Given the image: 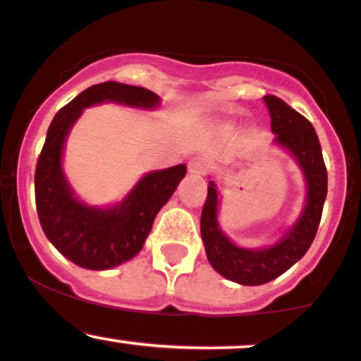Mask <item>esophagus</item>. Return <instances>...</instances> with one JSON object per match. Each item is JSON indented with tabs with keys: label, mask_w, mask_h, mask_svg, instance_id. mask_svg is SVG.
Wrapping results in <instances>:
<instances>
[{
	"label": "esophagus",
	"mask_w": 361,
	"mask_h": 361,
	"mask_svg": "<svg viewBox=\"0 0 361 361\" xmlns=\"http://www.w3.org/2000/svg\"><path fill=\"white\" fill-rule=\"evenodd\" d=\"M210 169V163L204 157H193L192 161L188 163V173L193 176H204L209 173Z\"/></svg>",
	"instance_id": "esophagus-1"
}]
</instances>
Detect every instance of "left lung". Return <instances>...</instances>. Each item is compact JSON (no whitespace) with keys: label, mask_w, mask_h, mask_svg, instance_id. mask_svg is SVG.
<instances>
[{"label":"left lung","mask_w":361,"mask_h":361,"mask_svg":"<svg viewBox=\"0 0 361 361\" xmlns=\"http://www.w3.org/2000/svg\"><path fill=\"white\" fill-rule=\"evenodd\" d=\"M270 110L275 142L292 152L307 183V202L300 219L275 246L267 250H243L226 238L217 222V185L209 183L202 209L200 233L207 258L215 271L241 285H263L275 280L299 261L316 238L327 195V171L321 144L312 123L304 115L273 94L263 98Z\"/></svg>","instance_id":"obj_1"}]
</instances>
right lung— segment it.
<instances>
[{
	"label": "right lung",
	"mask_w": 361,
	"mask_h": 361,
	"mask_svg": "<svg viewBox=\"0 0 361 361\" xmlns=\"http://www.w3.org/2000/svg\"><path fill=\"white\" fill-rule=\"evenodd\" d=\"M102 102L152 109L159 97L117 81L90 86L56 114L35 168V205L45 235L61 255L88 270H109L134 258L142 250L157 212L186 173L185 164L149 173L114 209L81 204L66 181L61 156L82 109Z\"/></svg>",
	"instance_id": "add662e5"
}]
</instances>
